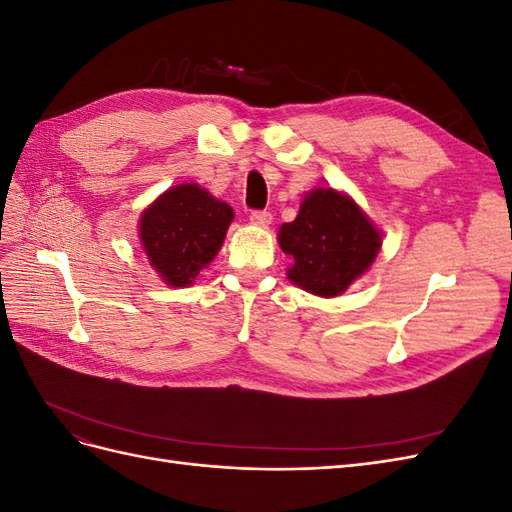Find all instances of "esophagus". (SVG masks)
I'll use <instances>...</instances> for the list:
<instances>
[{
    "label": "esophagus",
    "instance_id": "34e87169",
    "mask_svg": "<svg viewBox=\"0 0 512 512\" xmlns=\"http://www.w3.org/2000/svg\"><path fill=\"white\" fill-rule=\"evenodd\" d=\"M250 222L258 224V226H267V224H271V213L269 211H252Z\"/></svg>",
    "mask_w": 512,
    "mask_h": 512
}]
</instances>
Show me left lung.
Segmentation results:
<instances>
[{
  "label": "left lung",
  "mask_w": 512,
  "mask_h": 512,
  "mask_svg": "<svg viewBox=\"0 0 512 512\" xmlns=\"http://www.w3.org/2000/svg\"><path fill=\"white\" fill-rule=\"evenodd\" d=\"M380 245L367 215L331 188L309 192L297 220L280 228V247L292 258L290 282L318 297L342 294L369 269Z\"/></svg>",
  "instance_id": "obj_1"
}]
</instances>
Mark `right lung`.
Instances as JSON below:
<instances>
[{
    "instance_id": "right-lung-1",
    "label": "right lung",
    "mask_w": 512,
    "mask_h": 512,
    "mask_svg": "<svg viewBox=\"0 0 512 512\" xmlns=\"http://www.w3.org/2000/svg\"><path fill=\"white\" fill-rule=\"evenodd\" d=\"M232 209L196 183L164 192L141 220V241L151 267L170 286H190L224 243Z\"/></svg>"
}]
</instances>
